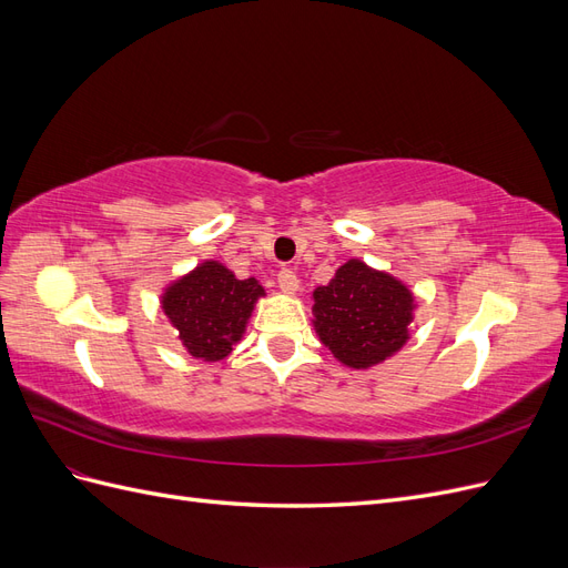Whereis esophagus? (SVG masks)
Masks as SVG:
<instances>
[{
  "instance_id": "34e87169",
  "label": "esophagus",
  "mask_w": 568,
  "mask_h": 568,
  "mask_svg": "<svg viewBox=\"0 0 568 568\" xmlns=\"http://www.w3.org/2000/svg\"><path fill=\"white\" fill-rule=\"evenodd\" d=\"M277 282H280V288L284 291V294H296V291H298V277H296V272L291 270V267H282L280 270Z\"/></svg>"
}]
</instances>
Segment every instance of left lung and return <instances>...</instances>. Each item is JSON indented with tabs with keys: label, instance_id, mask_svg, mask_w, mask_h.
<instances>
[{
	"label": "left lung",
	"instance_id": "left-lung-1",
	"mask_svg": "<svg viewBox=\"0 0 568 568\" xmlns=\"http://www.w3.org/2000/svg\"><path fill=\"white\" fill-rule=\"evenodd\" d=\"M313 298L320 341L343 365H379L409 338L415 298L405 284L365 263L341 265L329 284L315 288Z\"/></svg>",
	"mask_w": 568,
	"mask_h": 568
}]
</instances>
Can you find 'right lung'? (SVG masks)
<instances>
[{
    "label": "right lung",
    "instance_id": "right-lung-1",
    "mask_svg": "<svg viewBox=\"0 0 568 568\" xmlns=\"http://www.w3.org/2000/svg\"><path fill=\"white\" fill-rule=\"evenodd\" d=\"M263 294L253 277L236 280L225 265L209 261L165 288L163 311L184 348L203 363H215L232 353Z\"/></svg>",
    "mask_w": 568,
    "mask_h": 568
}]
</instances>
